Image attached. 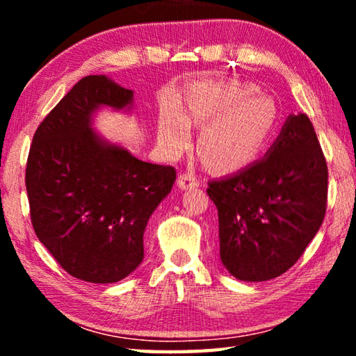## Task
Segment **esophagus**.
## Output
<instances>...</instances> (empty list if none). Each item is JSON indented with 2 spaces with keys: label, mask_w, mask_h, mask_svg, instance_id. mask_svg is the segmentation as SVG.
<instances>
[{
  "label": "esophagus",
  "mask_w": 356,
  "mask_h": 356,
  "mask_svg": "<svg viewBox=\"0 0 356 356\" xmlns=\"http://www.w3.org/2000/svg\"><path fill=\"white\" fill-rule=\"evenodd\" d=\"M177 185L182 190H190V188H195V186L200 185V179H197L195 174H191V172H184L179 176Z\"/></svg>",
  "instance_id": "esophagus-1"
}]
</instances>
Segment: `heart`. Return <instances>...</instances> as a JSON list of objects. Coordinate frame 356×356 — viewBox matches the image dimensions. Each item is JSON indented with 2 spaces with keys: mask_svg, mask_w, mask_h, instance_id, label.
Instances as JSON below:
<instances>
[{
  "mask_svg": "<svg viewBox=\"0 0 356 356\" xmlns=\"http://www.w3.org/2000/svg\"><path fill=\"white\" fill-rule=\"evenodd\" d=\"M208 125L200 140L201 155L218 171H237L252 163L278 124L275 100L252 84L206 83L188 91L184 113L166 105L159 116V141L177 156L191 141L190 125Z\"/></svg>",
  "mask_w": 356,
  "mask_h": 356,
  "instance_id": "obj_1",
  "label": "heart"
}]
</instances>
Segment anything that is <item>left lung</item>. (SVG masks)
<instances>
[{"label": "left lung", "instance_id": "8db88e82", "mask_svg": "<svg viewBox=\"0 0 356 356\" xmlns=\"http://www.w3.org/2000/svg\"><path fill=\"white\" fill-rule=\"evenodd\" d=\"M218 209L220 257L242 281L286 273L303 254L327 212L328 168L306 114L289 116L267 155L209 182Z\"/></svg>", "mask_w": 356, "mask_h": 356}]
</instances>
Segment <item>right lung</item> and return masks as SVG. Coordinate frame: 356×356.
<instances>
[{
  "mask_svg": "<svg viewBox=\"0 0 356 356\" xmlns=\"http://www.w3.org/2000/svg\"><path fill=\"white\" fill-rule=\"evenodd\" d=\"M130 89L104 75L81 78L35 130L26 161L34 232L69 275L110 284L144 257L150 215L171 191L176 170L135 159L91 129L100 105L118 110Z\"/></svg>",
  "mask_w": 356,
  "mask_h": 356,
  "instance_id": "right-lung-1",
  "label": "right lung"
}]
</instances>
